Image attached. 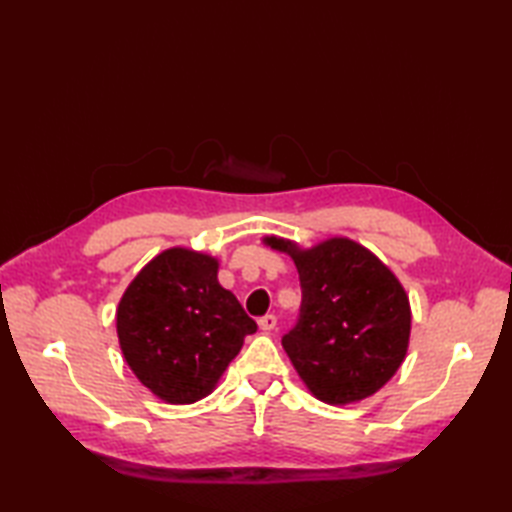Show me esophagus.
Segmentation results:
<instances>
[{
  "instance_id": "obj_1",
  "label": "esophagus",
  "mask_w": 512,
  "mask_h": 512,
  "mask_svg": "<svg viewBox=\"0 0 512 512\" xmlns=\"http://www.w3.org/2000/svg\"><path fill=\"white\" fill-rule=\"evenodd\" d=\"M257 323L264 332H270V330L277 328V317H275V314H266V317H262Z\"/></svg>"
}]
</instances>
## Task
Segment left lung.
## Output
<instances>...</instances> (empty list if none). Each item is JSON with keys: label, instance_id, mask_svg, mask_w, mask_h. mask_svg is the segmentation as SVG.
<instances>
[{"label": "left lung", "instance_id": "8db88e82", "mask_svg": "<svg viewBox=\"0 0 512 512\" xmlns=\"http://www.w3.org/2000/svg\"><path fill=\"white\" fill-rule=\"evenodd\" d=\"M262 242L297 266L301 319L281 345L303 385L336 407L374 396L409 350L411 306L394 270L343 235L310 248L277 235Z\"/></svg>", "mask_w": 512, "mask_h": 512}]
</instances>
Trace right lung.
<instances>
[{"mask_svg":"<svg viewBox=\"0 0 512 512\" xmlns=\"http://www.w3.org/2000/svg\"><path fill=\"white\" fill-rule=\"evenodd\" d=\"M220 259L171 246L129 281L116 308L125 363L151 394L191 405L220 383L257 323L217 281Z\"/></svg>","mask_w":512,"mask_h":512,"instance_id":"1","label":"right lung"}]
</instances>
